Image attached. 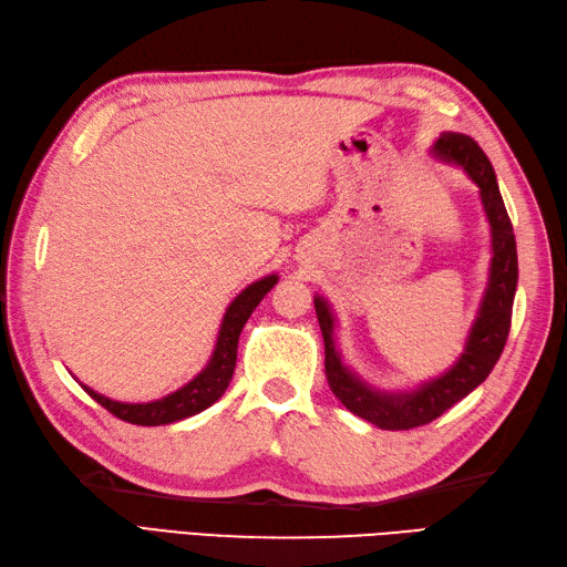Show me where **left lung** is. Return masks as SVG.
<instances>
[{"label": "left lung", "instance_id": "1", "mask_svg": "<svg viewBox=\"0 0 567 567\" xmlns=\"http://www.w3.org/2000/svg\"><path fill=\"white\" fill-rule=\"evenodd\" d=\"M431 155L441 163L463 167L465 175L480 189L485 219L489 224V268L487 287L480 299L473 327L467 331L463 353L455 363L443 370L441 375L429 378L406 390H382L365 382L358 372L346 363L339 346H336V317L327 297L315 295V309L323 336V353H327V380L331 392L339 396L341 404L355 416L370 421L378 429L404 431L421 424H429L441 416L445 409L483 384L502 355L507 343L512 305L519 280V265H516V240L509 214L504 209L499 195L495 167L477 143L455 131H443L433 141Z\"/></svg>", "mask_w": 567, "mask_h": 567}]
</instances>
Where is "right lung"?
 Masks as SVG:
<instances>
[{"label": "right lung", "mask_w": 567, "mask_h": 567, "mask_svg": "<svg viewBox=\"0 0 567 567\" xmlns=\"http://www.w3.org/2000/svg\"><path fill=\"white\" fill-rule=\"evenodd\" d=\"M277 280H280V275L277 272L265 275L260 280L244 287V290L231 299V305H228L224 311V319L219 323V333H216V343L207 365H204L195 378L185 382L183 388H177L175 392L153 402H116V400H110V396L94 392L82 382L80 388L87 392L94 402H100L104 409H110L114 416L138 426H165L204 412V409L212 406L216 400H221L228 382H231L234 370H236L238 336L244 331L252 309L260 305V299L272 290Z\"/></svg>", "instance_id": "add662e5"}]
</instances>
